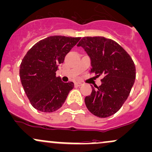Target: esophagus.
Wrapping results in <instances>:
<instances>
[{
    "instance_id": "esophagus-1",
    "label": "esophagus",
    "mask_w": 152,
    "mask_h": 152,
    "mask_svg": "<svg viewBox=\"0 0 152 152\" xmlns=\"http://www.w3.org/2000/svg\"><path fill=\"white\" fill-rule=\"evenodd\" d=\"M75 86H76V87H79V86H81V83H80V82H75Z\"/></svg>"
}]
</instances>
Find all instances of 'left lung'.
<instances>
[{
  "mask_svg": "<svg viewBox=\"0 0 152 152\" xmlns=\"http://www.w3.org/2000/svg\"><path fill=\"white\" fill-rule=\"evenodd\" d=\"M91 60V73L103 75L99 87L92 86L84 101L95 116L108 117L117 112L128 97L135 79V66L129 54L119 44L101 36L84 37L77 44Z\"/></svg>",
  "mask_w": 152,
  "mask_h": 152,
  "instance_id": "8db88e82",
  "label": "left lung"
}]
</instances>
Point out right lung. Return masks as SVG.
Masks as SVG:
<instances>
[{
  "label": "right lung",
  "mask_w": 152,
  "mask_h": 152,
  "mask_svg": "<svg viewBox=\"0 0 152 152\" xmlns=\"http://www.w3.org/2000/svg\"><path fill=\"white\" fill-rule=\"evenodd\" d=\"M80 38L49 36L33 46L22 59L20 68L22 85L31 105L38 111H57L74 87L71 81L64 83L57 77L56 71Z\"/></svg>",
  "instance_id": "1"
}]
</instances>
